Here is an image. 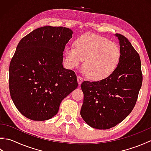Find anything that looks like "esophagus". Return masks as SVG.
<instances>
[{
  "label": "esophagus",
  "mask_w": 151,
  "mask_h": 151,
  "mask_svg": "<svg viewBox=\"0 0 151 151\" xmlns=\"http://www.w3.org/2000/svg\"><path fill=\"white\" fill-rule=\"evenodd\" d=\"M77 81H78V82L79 85H81V83H82V81H83V78L81 77V76H77Z\"/></svg>",
  "instance_id": "1"
}]
</instances>
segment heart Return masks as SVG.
Wrapping results in <instances>:
<instances>
[{"label": "heart", "mask_w": 151, "mask_h": 151, "mask_svg": "<svg viewBox=\"0 0 151 151\" xmlns=\"http://www.w3.org/2000/svg\"><path fill=\"white\" fill-rule=\"evenodd\" d=\"M65 53L67 62L71 67L80 65L85 60L86 71L95 80L111 75L121 59V49L117 44L91 33L79 36L75 41V46L67 47Z\"/></svg>", "instance_id": "obj_1"}]
</instances>
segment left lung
Returning <instances> with one entry per match:
<instances>
[{
  "label": "left lung",
  "instance_id": "left-lung-1",
  "mask_svg": "<svg viewBox=\"0 0 151 151\" xmlns=\"http://www.w3.org/2000/svg\"><path fill=\"white\" fill-rule=\"evenodd\" d=\"M119 40L121 59L106 78L84 81L83 119L94 129L106 130L123 121L132 111L142 87L143 75L139 54L127 37L115 34Z\"/></svg>",
  "mask_w": 151,
  "mask_h": 151
}]
</instances>
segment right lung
I'll return each instance as SVG.
<instances>
[{"mask_svg": "<svg viewBox=\"0 0 151 151\" xmlns=\"http://www.w3.org/2000/svg\"><path fill=\"white\" fill-rule=\"evenodd\" d=\"M73 31L63 27L38 28L19 41L9 67V89L24 117L45 121L78 87L73 70L63 67V51Z\"/></svg>", "mask_w": 151, "mask_h": 151, "instance_id": "1", "label": "right lung"}]
</instances>
